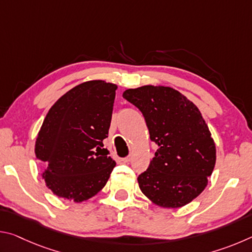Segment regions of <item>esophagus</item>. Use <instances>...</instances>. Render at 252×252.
<instances>
[{
  "label": "esophagus",
  "mask_w": 252,
  "mask_h": 252,
  "mask_svg": "<svg viewBox=\"0 0 252 252\" xmlns=\"http://www.w3.org/2000/svg\"><path fill=\"white\" fill-rule=\"evenodd\" d=\"M131 159H132V157H131V156H129V157L123 158L122 161H123V162H126V163H127V162H130V161H131Z\"/></svg>",
  "instance_id": "esophagus-1"
}]
</instances>
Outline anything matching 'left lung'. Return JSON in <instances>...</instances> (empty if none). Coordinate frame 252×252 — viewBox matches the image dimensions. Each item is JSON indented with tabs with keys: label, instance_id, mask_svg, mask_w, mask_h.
I'll return each mask as SVG.
<instances>
[{
	"label": "left lung",
	"instance_id": "obj_1",
	"mask_svg": "<svg viewBox=\"0 0 252 252\" xmlns=\"http://www.w3.org/2000/svg\"><path fill=\"white\" fill-rule=\"evenodd\" d=\"M141 111L150 139L159 149L140 190L152 203L174 209L202 192L216 164V144L201 112L180 92L163 85H143L123 92Z\"/></svg>",
	"mask_w": 252,
	"mask_h": 252
}]
</instances>
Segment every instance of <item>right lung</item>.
Instances as JSON below:
<instances>
[{
  "instance_id": "add662e5",
  "label": "right lung",
  "mask_w": 252,
  "mask_h": 252,
  "mask_svg": "<svg viewBox=\"0 0 252 252\" xmlns=\"http://www.w3.org/2000/svg\"><path fill=\"white\" fill-rule=\"evenodd\" d=\"M117 84L87 81L51 106L37 133L35 157L42 179L59 198L75 203L100 192L116 161L99 151L108 138Z\"/></svg>"
}]
</instances>
